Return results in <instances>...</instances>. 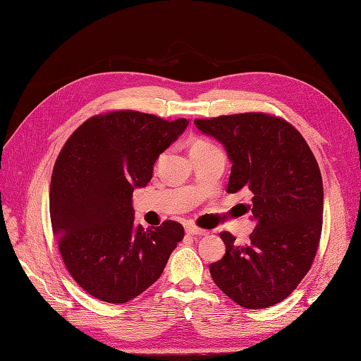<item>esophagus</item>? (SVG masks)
Returning a JSON list of instances; mask_svg holds the SVG:
<instances>
[{"instance_id": "34e87169", "label": "esophagus", "mask_w": 361, "mask_h": 361, "mask_svg": "<svg viewBox=\"0 0 361 361\" xmlns=\"http://www.w3.org/2000/svg\"><path fill=\"white\" fill-rule=\"evenodd\" d=\"M185 231H187L188 235H207V233H208L204 229H200V228L194 226V225H187Z\"/></svg>"}]
</instances>
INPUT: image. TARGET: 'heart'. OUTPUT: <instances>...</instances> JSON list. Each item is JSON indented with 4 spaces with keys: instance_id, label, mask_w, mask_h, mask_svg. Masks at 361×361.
<instances>
[{
    "instance_id": "obj_1",
    "label": "heart",
    "mask_w": 361,
    "mask_h": 361,
    "mask_svg": "<svg viewBox=\"0 0 361 361\" xmlns=\"http://www.w3.org/2000/svg\"><path fill=\"white\" fill-rule=\"evenodd\" d=\"M207 147H214V145L207 140H196L192 142L191 150H194V149H207Z\"/></svg>"
}]
</instances>
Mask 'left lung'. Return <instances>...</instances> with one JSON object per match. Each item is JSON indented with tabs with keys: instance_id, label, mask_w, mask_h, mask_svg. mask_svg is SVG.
<instances>
[{
	"instance_id": "obj_1",
	"label": "left lung",
	"mask_w": 361,
	"mask_h": 361,
	"mask_svg": "<svg viewBox=\"0 0 361 361\" xmlns=\"http://www.w3.org/2000/svg\"><path fill=\"white\" fill-rule=\"evenodd\" d=\"M232 162L228 192L249 190L255 229L246 246L221 232L226 253L209 264L217 287L238 305L267 308L284 300L316 257L324 216L319 165L302 135L279 116L246 112L194 120Z\"/></svg>"
}]
</instances>
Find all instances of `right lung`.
Listing matches in <instances>:
<instances>
[{
  "label": "right lung",
  "instance_id": "right-lung-1",
  "mask_svg": "<svg viewBox=\"0 0 361 361\" xmlns=\"http://www.w3.org/2000/svg\"><path fill=\"white\" fill-rule=\"evenodd\" d=\"M187 126L115 111L86 120L65 142L51 176L50 217L65 266L86 293L126 304L162 275L183 226L135 225L132 194L150 182L159 154Z\"/></svg>",
  "mask_w": 361,
  "mask_h": 361
}]
</instances>
